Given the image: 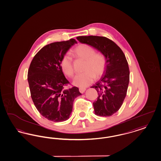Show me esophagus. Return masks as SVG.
Masks as SVG:
<instances>
[{"mask_svg":"<svg viewBox=\"0 0 161 161\" xmlns=\"http://www.w3.org/2000/svg\"><path fill=\"white\" fill-rule=\"evenodd\" d=\"M86 88H80V89H79L80 92L81 93H83L84 92L86 91Z\"/></svg>","mask_w":161,"mask_h":161,"instance_id":"obj_1","label":"esophagus"}]
</instances>
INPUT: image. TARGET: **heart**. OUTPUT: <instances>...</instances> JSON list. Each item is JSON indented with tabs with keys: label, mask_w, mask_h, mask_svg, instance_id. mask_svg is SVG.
Listing matches in <instances>:
<instances>
[{
	"label": "heart",
	"mask_w": 161,
	"mask_h": 161,
	"mask_svg": "<svg viewBox=\"0 0 161 161\" xmlns=\"http://www.w3.org/2000/svg\"><path fill=\"white\" fill-rule=\"evenodd\" d=\"M72 54L75 57L84 60L83 71L77 74L73 80V84L79 87H86L93 82L94 78L100 77L105 68L106 60L103 54L95 53V50L87 44H80L73 50ZM61 68L64 74L72 77L74 74V68L72 58L68 54L63 56L60 62Z\"/></svg>",
	"instance_id": "1"
}]
</instances>
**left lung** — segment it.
Returning <instances> with one entry per match:
<instances>
[{
    "mask_svg": "<svg viewBox=\"0 0 161 161\" xmlns=\"http://www.w3.org/2000/svg\"><path fill=\"white\" fill-rule=\"evenodd\" d=\"M77 39L97 49L105 58L103 75L92 87L98 95L93 105L97 116H112L121 107L128 87L129 69L125 55L116 43L106 37L81 36Z\"/></svg>",
    "mask_w": 161,
    "mask_h": 161,
    "instance_id": "1",
    "label": "left lung"
}]
</instances>
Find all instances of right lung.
Returning a JSON list of instances; mask_svg holds the SVG:
<instances>
[{
    "mask_svg": "<svg viewBox=\"0 0 161 161\" xmlns=\"http://www.w3.org/2000/svg\"><path fill=\"white\" fill-rule=\"evenodd\" d=\"M77 42L74 39L53 42L42 47L30 64L27 80L33 102L39 113L54 122L69 118L73 103L81 95L77 87L66 89L69 83L60 62L63 56Z\"/></svg>",
    "mask_w": 161,
    "mask_h": 161,
    "instance_id": "1",
    "label": "right lung"
}]
</instances>
